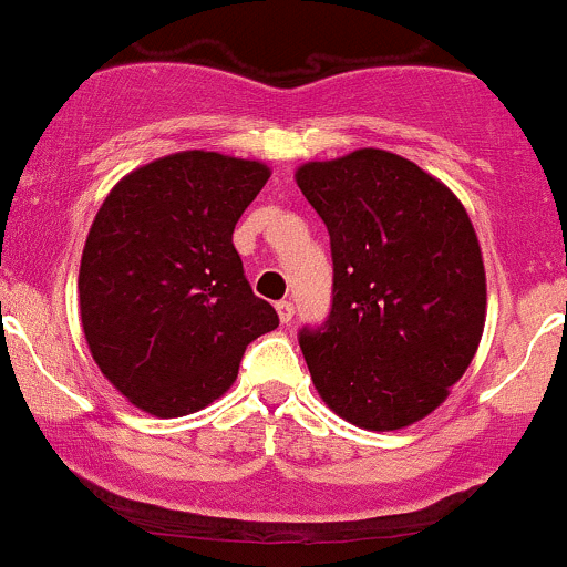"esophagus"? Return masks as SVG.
<instances>
[{
  "label": "esophagus",
  "mask_w": 567,
  "mask_h": 567,
  "mask_svg": "<svg viewBox=\"0 0 567 567\" xmlns=\"http://www.w3.org/2000/svg\"><path fill=\"white\" fill-rule=\"evenodd\" d=\"M276 310H278V319H281V324H289L291 316H295V302L291 300L276 302Z\"/></svg>",
  "instance_id": "obj_1"
}]
</instances>
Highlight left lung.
<instances>
[{
  "mask_svg": "<svg viewBox=\"0 0 567 567\" xmlns=\"http://www.w3.org/2000/svg\"><path fill=\"white\" fill-rule=\"evenodd\" d=\"M297 186L327 224L332 310L302 327L316 392L386 432L435 411L473 362L486 319L476 229L452 188L381 148L308 162Z\"/></svg>",
  "mask_w": 567,
  "mask_h": 567,
  "instance_id": "obj_1",
  "label": "left lung"
}]
</instances>
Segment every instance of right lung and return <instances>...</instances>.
<instances>
[{
  "label": "right lung",
  "mask_w": 567,
  "mask_h": 567,
  "mask_svg": "<svg viewBox=\"0 0 567 567\" xmlns=\"http://www.w3.org/2000/svg\"><path fill=\"white\" fill-rule=\"evenodd\" d=\"M270 167L181 151L113 186L81 257V321L102 375L140 411L175 419L221 398L278 313L243 276L237 218Z\"/></svg>",
  "instance_id": "1"
}]
</instances>
